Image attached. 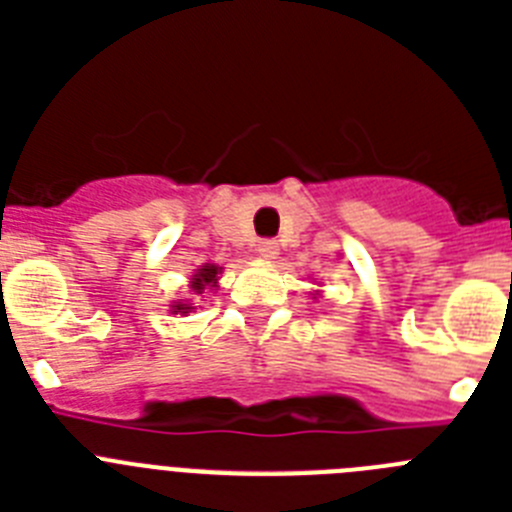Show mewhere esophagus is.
Segmentation results:
<instances>
[{
	"mask_svg": "<svg viewBox=\"0 0 512 512\" xmlns=\"http://www.w3.org/2000/svg\"><path fill=\"white\" fill-rule=\"evenodd\" d=\"M256 251H259L261 256H264V259H274V256H277V253H279V246H277V241H271V238H264V241H259Z\"/></svg>",
	"mask_w": 512,
	"mask_h": 512,
	"instance_id": "esophagus-1",
	"label": "esophagus"
}]
</instances>
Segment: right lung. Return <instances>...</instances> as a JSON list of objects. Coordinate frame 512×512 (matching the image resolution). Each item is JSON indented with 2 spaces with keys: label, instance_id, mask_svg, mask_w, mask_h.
I'll return each mask as SVG.
<instances>
[{
  "label": "right lung",
  "instance_id": "right-lung-1",
  "mask_svg": "<svg viewBox=\"0 0 512 512\" xmlns=\"http://www.w3.org/2000/svg\"><path fill=\"white\" fill-rule=\"evenodd\" d=\"M217 274H220V266L215 264H207L202 266V269H197V274L192 277L194 295H202L207 287H215ZM189 310H192V305H184V302H176L174 305V312H189Z\"/></svg>",
  "mask_w": 512,
  "mask_h": 512
}]
</instances>
